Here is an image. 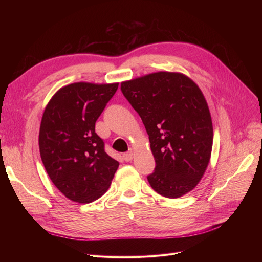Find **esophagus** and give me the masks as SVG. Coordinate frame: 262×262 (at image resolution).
I'll use <instances>...</instances> for the list:
<instances>
[{"label": "esophagus", "mask_w": 262, "mask_h": 262, "mask_svg": "<svg viewBox=\"0 0 262 262\" xmlns=\"http://www.w3.org/2000/svg\"><path fill=\"white\" fill-rule=\"evenodd\" d=\"M132 158H133V153L132 152H126V153L123 154V160L125 162H130Z\"/></svg>", "instance_id": "1"}]
</instances>
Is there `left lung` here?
I'll list each match as a JSON object with an SVG mask.
<instances>
[{
	"label": "left lung",
	"mask_w": 262,
	"mask_h": 262,
	"mask_svg": "<svg viewBox=\"0 0 262 262\" xmlns=\"http://www.w3.org/2000/svg\"><path fill=\"white\" fill-rule=\"evenodd\" d=\"M121 92L148 134L156 163L147 176L150 187L170 199L191 191L213 145L211 114L199 86L182 73L155 72L122 82Z\"/></svg>",
	"instance_id": "left-lung-1"
}]
</instances>
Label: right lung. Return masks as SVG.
I'll list each match as a JSON object with an SVG mask.
<instances>
[{
  "label": "right lung",
  "instance_id": "1",
  "mask_svg": "<svg viewBox=\"0 0 262 262\" xmlns=\"http://www.w3.org/2000/svg\"><path fill=\"white\" fill-rule=\"evenodd\" d=\"M118 85L69 84L46 106L39 131L41 161L53 185L74 202L97 200L110 187L119 167L95 132V123Z\"/></svg>",
  "mask_w": 262,
  "mask_h": 262
}]
</instances>
